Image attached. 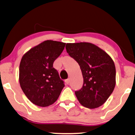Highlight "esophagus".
Wrapping results in <instances>:
<instances>
[{
  "instance_id": "obj_1",
  "label": "esophagus",
  "mask_w": 135,
  "mask_h": 135,
  "mask_svg": "<svg viewBox=\"0 0 135 135\" xmlns=\"http://www.w3.org/2000/svg\"><path fill=\"white\" fill-rule=\"evenodd\" d=\"M65 83H66V85L69 84V83H70V79H67V80H65Z\"/></svg>"
}]
</instances>
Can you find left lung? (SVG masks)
I'll use <instances>...</instances> for the list:
<instances>
[{"label": "left lung", "instance_id": "left-lung-1", "mask_svg": "<svg viewBox=\"0 0 135 135\" xmlns=\"http://www.w3.org/2000/svg\"><path fill=\"white\" fill-rule=\"evenodd\" d=\"M66 52L80 65L83 85L75 95L83 107L93 109L105 103L116 85V69L110 55L88 42L68 43Z\"/></svg>", "mask_w": 135, "mask_h": 135}]
</instances>
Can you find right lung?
<instances>
[{
	"mask_svg": "<svg viewBox=\"0 0 135 135\" xmlns=\"http://www.w3.org/2000/svg\"><path fill=\"white\" fill-rule=\"evenodd\" d=\"M65 43L48 40L27 52L19 66V83L32 103L46 107L57 101L64 87L58 71L53 68Z\"/></svg>",
	"mask_w": 135,
	"mask_h": 135,
	"instance_id": "1",
	"label": "right lung"
}]
</instances>
